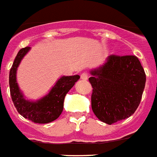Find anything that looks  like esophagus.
<instances>
[{"instance_id": "esophagus-1", "label": "esophagus", "mask_w": 157, "mask_h": 157, "mask_svg": "<svg viewBox=\"0 0 157 157\" xmlns=\"http://www.w3.org/2000/svg\"><path fill=\"white\" fill-rule=\"evenodd\" d=\"M81 78L82 80H84V81H86V80H87L88 79V75H87V73H85V72H84V73H82L81 75Z\"/></svg>"}]
</instances>
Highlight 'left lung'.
Listing matches in <instances>:
<instances>
[{
  "mask_svg": "<svg viewBox=\"0 0 157 157\" xmlns=\"http://www.w3.org/2000/svg\"><path fill=\"white\" fill-rule=\"evenodd\" d=\"M90 73L91 107L99 120L111 125L134 114L146 82L145 73L137 57L110 55Z\"/></svg>",
  "mask_w": 157,
  "mask_h": 157,
  "instance_id": "1",
  "label": "left lung"
}]
</instances>
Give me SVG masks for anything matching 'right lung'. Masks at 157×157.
Returning <instances> with one entry per match:
<instances>
[{"label": "right lung", "instance_id": "right-lung-1", "mask_svg": "<svg viewBox=\"0 0 157 157\" xmlns=\"http://www.w3.org/2000/svg\"><path fill=\"white\" fill-rule=\"evenodd\" d=\"M31 48L21 49L10 71V88L12 100L18 113L37 124H47L57 120L63 110L66 94L73 87L80 76H62L47 94L36 101L25 99L17 81V71L21 62Z\"/></svg>", "mask_w": 157, "mask_h": 157}]
</instances>
